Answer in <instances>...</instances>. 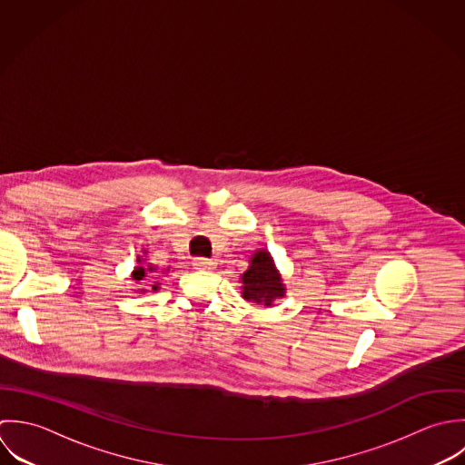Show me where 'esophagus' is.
<instances>
[{
    "instance_id": "obj_1",
    "label": "esophagus",
    "mask_w": 465,
    "mask_h": 465,
    "mask_svg": "<svg viewBox=\"0 0 465 465\" xmlns=\"http://www.w3.org/2000/svg\"><path fill=\"white\" fill-rule=\"evenodd\" d=\"M193 268L199 270V272H210L215 268V262L213 261H208V259H193Z\"/></svg>"
}]
</instances>
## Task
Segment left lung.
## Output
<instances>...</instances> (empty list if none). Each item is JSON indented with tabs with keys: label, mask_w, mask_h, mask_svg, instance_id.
<instances>
[{
	"label": "left lung",
	"mask_w": 465,
	"mask_h": 465,
	"mask_svg": "<svg viewBox=\"0 0 465 465\" xmlns=\"http://www.w3.org/2000/svg\"><path fill=\"white\" fill-rule=\"evenodd\" d=\"M242 298L259 305H273L275 300L283 298L285 287L282 283L275 262L266 250L252 255L250 268L242 273Z\"/></svg>",
	"instance_id": "left-lung-1"
}]
</instances>
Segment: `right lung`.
Listing matches in <instances>:
<instances>
[{
    "label": "right lung",
    "instance_id": "add662e5",
    "mask_svg": "<svg viewBox=\"0 0 465 465\" xmlns=\"http://www.w3.org/2000/svg\"><path fill=\"white\" fill-rule=\"evenodd\" d=\"M138 262H142V259H138ZM153 272H154L153 266H136L133 272V280H143L147 277V273H153ZM156 289H158V283L153 285V291H156ZM142 291H145V289H142Z\"/></svg>",
    "mask_w": 465,
    "mask_h": 465
}]
</instances>
